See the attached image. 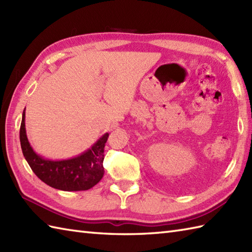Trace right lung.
Segmentation results:
<instances>
[{"mask_svg":"<svg viewBox=\"0 0 252 252\" xmlns=\"http://www.w3.org/2000/svg\"><path fill=\"white\" fill-rule=\"evenodd\" d=\"M25 118L24 110L19 132L21 151L33 173L42 182L60 190L77 191L92 189L101 180L104 175V147L108 133L101 135L89 149L76 157L52 160L33 151L27 137Z\"/></svg>","mask_w":252,"mask_h":252,"instance_id":"add662e5","label":"right lung"}]
</instances>
